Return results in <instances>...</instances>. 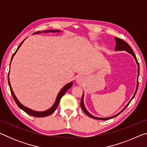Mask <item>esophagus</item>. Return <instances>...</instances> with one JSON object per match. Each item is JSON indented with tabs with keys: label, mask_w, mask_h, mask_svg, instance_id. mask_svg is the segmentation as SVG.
<instances>
[{
	"label": "esophagus",
	"mask_w": 147,
	"mask_h": 147,
	"mask_svg": "<svg viewBox=\"0 0 147 147\" xmlns=\"http://www.w3.org/2000/svg\"><path fill=\"white\" fill-rule=\"evenodd\" d=\"M86 81V79L84 78V76H81V75H79L76 77V83L79 84V85H82V84L85 82Z\"/></svg>",
	"instance_id": "1"
}]
</instances>
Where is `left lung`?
<instances>
[{"mask_svg": "<svg viewBox=\"0 0 147 147\" xmlns=\"http://www.w3.org/2000/svg\"><path fill=\"white\" fill-rule=\"evenodd\" d=\"M115 40L116 41V45H115V51H124L126 52H127V53H130L131 56H132L134 57V58L135 59V61L136 62L137 65H138V80H137V86H136V91L135 93H134V95L132 96V98H131V100L129 101V102L126 104V106L124 107V108L122 109V110L120 111V112L117 113L116 115H113L111 117H106V118H103V117H94L93 116V115H91V114L89 112V111L87 110L85 106H84V91H83V94H82V100H81V102H80V105H81V108L82 109H83V111H84V113H85L86 115H88L89 117H90L93 118V119H98V120H108V119H111V118H113L117 116L118 115H119L122 111H123V110L124 109H125L126 107H127L129 104H130V102L131 101V100L134 98V96H135L136 94V92L137 91H138V86H139V82H138V77H139V63L138 60H137V58H136V56L135 55V54L133 52V50L131 49V47H130V45L126 43V42H125L123 40H122V39H119V38H115Z\"/></svg>", "mask_w": 147, "mask_h": 147, "instance_id": "left-lung-1", "label": "left lung"}]
</instances>
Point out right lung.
Listing matches in <instances>:
<instances>
[{"mask_svg":"<svg viewBox=\"0 0 147 147\" xmlns=\"http://www.w3.org/2000/svg\"><path fill=\"white\" fill-rule=\"evenodd\" d=\"M60 31H61L60 30H44V31H42V32H40V31L36 32L33 34H40V33H49V32H53V33H55V32H60ZM61 32H62L63 31H61ZM25 39H24V40L21 42V43L19 45L18 48L17 49L16 51L15 52V53L13 54V56H12V57H11L10 64H9V65H11V62L12 59H13V58L14 55L16 54L17 51H18L19 49L20 48V47L22 45V44H23V43L24 42V41L25 40ZM9 68H10V65H9ZM8 84H9V89H10V91H11V93L12 94V96H13L15 102H16V104H17V106H19V108H21V109H23L24 111H25V112L26 113H28V115H32L34 117H47V116H49L50 115H51V114L56 110L57 107L58 106L59 104V102H60V100H61L62 96H63V94L65 93L67 91V90H68V89H69V88H71L72 86H73V82H71L67 84L65 86L61 88L60 91L59 92L58 95H57V97L56 98V100H55V102H54V104L49 109H47V110L43 111H35V110H33V109H30L28 108H27V107L24 106L21 102H20L18 99H17V98L16 97V94H14L13 91V89H12V88H11V84H10V82H9V74H8Z\"/></svg>","mask_w":147,"mask_h":147,"instance_id":"obj_1","label":"right lung"}]
</instances>
